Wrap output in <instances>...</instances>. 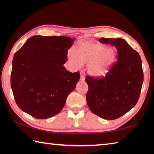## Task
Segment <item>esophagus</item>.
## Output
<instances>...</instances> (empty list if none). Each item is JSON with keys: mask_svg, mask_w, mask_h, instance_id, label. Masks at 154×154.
<instances>
[{"mask_svg": "<svg viewBox=\"0 0 154 154\" xmlns=\"http://www.w3.org/2000/svg\"><path fill=\"white\" fill-rule=\"evenodd\" d=\"M80 80H81V81H85V77L83 75H81Z\"/></svg>", "mask_w": 154, "mask_h": 154, "instance_id": "1", "label": "esophagus"}]
</instances>
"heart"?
<instances>
[{
  "label": "heart",
  "mask_w": 154,
  "mask_h": 154,
  "mask_svg": "<svg viewBox=\"0 0 154 154\" xmlns=\"http://www.w3.org/2000/svg\"><path fill=\"white\" fill-rule=\"evenodd\" d=\"M69 63L75 69H79L83 64H88V73L93 77L105 76L116 60V51L102 44L83 42L76 48L68 51Z\"/></svg>",
  "instance_id": "b5f03b06"
}]
</instances>
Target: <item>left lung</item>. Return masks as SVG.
I'll return each instance as SVG.
<instances>
[{
	"instance_id": "left-lung-1",
	"label": "left lung",
	"mask_w": 154,
	"mask_h": 154,
	"mask_svg": "<svg viewBox=\"0 0 154 154\" xmlns=\"http://www.w3.org/2000/svg\"><path fill=\"white\" fill-rule=\"evenodd\" d=\"M99 42L116 47L118 60L105 77H86L89 86L87 102L93 113L104 119L114 120L138 102L143 81L142 60L123 39L101 38Z\"/></svg>"
}]
</instances>
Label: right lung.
Masks as SVG:
<instances>
[{"instance_id": "add662e5", "label": "right lung", "mask_w": 154, "mask_h": 154, "mask_svg": "<svg viewBox=\"0 0 154 154\" xmlns=\"http://www.w3.org/2000/svg\"><path fill=\"white\" fill-rule=\"evenodd\" d=\"M75 38L34 35L16 52L11 88L18 107L35 119H46L63 109L79 81V72L63 66Z\"/></svg>"}]
</instances>
